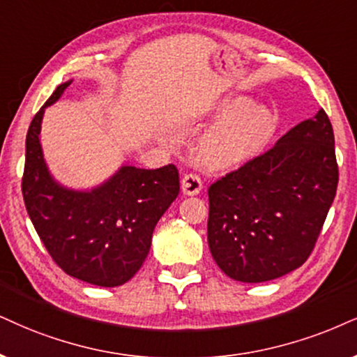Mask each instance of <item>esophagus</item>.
I'll list each match as a JSON object with an SVG mask.
<instances>
[{
    "instance_id": "obj_1",
    "label": "esophagus",
    "mask_w": 357,
    "mask_h": 357,
    "mask_svg": "<svg viewBox=\"0 0 357 357\" xmlns=\"http://www.w3.org/2000/svg\"><path fill=\"white\" fill-rule=\"evenodd\" d=\"M202 187H204V183H202L200 175H197V174L183 175L182 192L185 193V195H199V193L202 192Z\"/></svg>"
}]
</instances>
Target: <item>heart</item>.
Listing matches in <instances>:
<instances>
[{
    "label": "heart",
    "instance_id": "b5f03b06",
    "mask_svg": "<svg viewBox=\"0 0 357 357\" xmlns=\"http://www.w3.org/2000/svg\"><path fill=\"white\" fill-rule=\"evenodd\" d=\"M218 124L202 135L197 145L199 160L212 169L240 165L261 151L276 129L270 107L246 98L228 99L218 107Z\"/></svg>",
    "mask_w": 357,
    "mask_h": 357
}]
</instances>
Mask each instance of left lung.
<instances>
[{
  "label": "left lung",
  "instance_id": "obj_1",
  "mask_svg": "<svg viewBox=\"0 0 357 357\" xmlns=\"http://www.w3.org/2000/svg\"><path fill=\"white\" fill-rule=\"evenodd\" d=\"M340 170L328 114L319 109L270 151L208 188V246L220 270L261 283L296 270L313 252Z\"/></svg>",
  "mask_w": 357,
  "mask_h": 357
}]
</instances>
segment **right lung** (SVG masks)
<instances>
[{
    "instance_id": "1",
    "label": "right lung",
    "mask_w": 357,
    "mask_h": 357,
    "mask_svg": "<svg viewBox=\"0 0 357 357\" xmlns=\"http://www.w3.org/2000/svg\"><path fill=\"white\" fill-rule=\"evenodd\" d=\"M69 84L57 86L31 121L21 190L56 265L86 283L114 288L129 281L147 258L153 228L180 192L178 170L174 164L155 170L126 165L89 192L59 185L44 162L39 132L44 109Z\"/></svg>"
}]
</instances>
